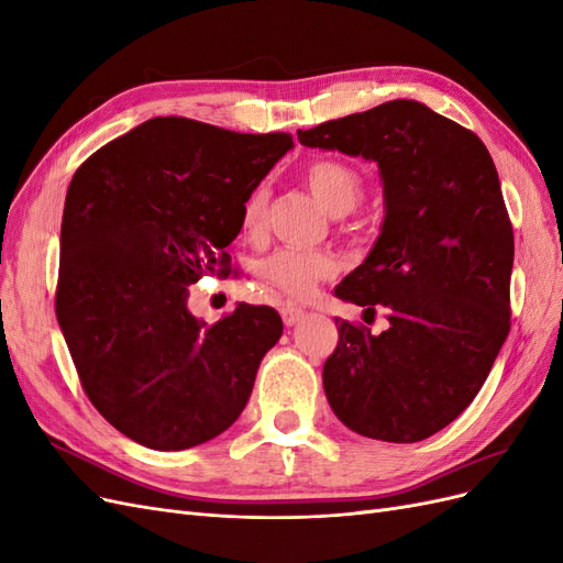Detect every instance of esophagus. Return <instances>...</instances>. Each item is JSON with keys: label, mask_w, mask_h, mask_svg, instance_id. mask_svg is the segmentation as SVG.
<instances>
[{"label": "esophagus", "mask_w": 563, "mask_h": 563, "mask_svg": "<svg viewBox=\"0 0 563 563\" xmlns=\"http://www.w3.org/2000/svg\"><path fill=\"white\" fill-rule=\"evenodd\" d=\"M302 317H305V310L296 308V305H286V308H282L284 327H294V323H298Z\"/></svg>", "instance_id": "obj_1"}]
</instances>
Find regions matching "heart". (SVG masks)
Instances as JSON below:
<instances>
[{"label": "heart", "instance_id": "b5f03b06", "mask_svg": "<svg viewBox=\"0 0 563 563\" xmlns=\"http://www.w3.org/2000/svg\"><path fill=\"white\" fill-rule=\"evenodd\" d=\"M305 185L314 199L331 216H347L364 197V180L350 164L338 159H317L305 168ZM269 190L267 185H255L244 201L242 225L249 232H258L267 216ZM335 272L331 255L300 249H282L261 263L258 275L265 284L291 298H308L314 286L329 279Z\"/></svg>", "mask_w": 563, "mask_h": 563}]
</instances>
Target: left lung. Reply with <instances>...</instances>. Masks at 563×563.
I'll return each mask as SVG.
<instances>
[{"instance_id":"1","label":"left lung","mask_w":563,"mask_h":563,"mask_svg":"<svg viewBox=\"0 0 563 563\" xmlns=\"http://www.w3.org/2000/svg\"><path fill=\"white\" fill-rule=\"evenodd\" d=\"M305 147L378 164L385 218L335 298L387 310L380 335L338 323L323 391L352 432L413 444L476 397L509 333L515 234L479 135L418 100L298 131Z\"/></svg>"}]
</instances>
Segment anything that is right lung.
Segmentation results:
<instances>
[{
	"mask_svg": "<svg viewBox=\"0 0 563 563\" xmlns=\"http://www.w3.org/2000/svg\"><path fill=\"white\" fill-rule=\"evenodd\" d=\"M291 147L288 133L155 117L73 176L56 317L87 397L141 446L183 451L225 432L282 338L265 305L197 319L187 286L225 269L246 197Z\"/></svg>",
	"mask_w": 563,
	"mask_h": 563,
	"instance_id": "right-lung-1",
	"label": "right lung"
}]
</instances>
